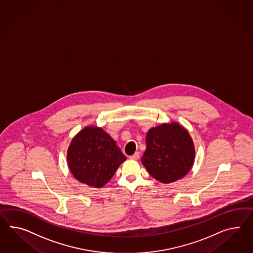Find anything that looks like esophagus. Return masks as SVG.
<instances>
[{"instance_id":"esophagus-1","label":"esophagus","mask_w":253,"mask_h":253,"mask_svg":"<svg viewBox=\"0 0 253 253\" xmlns=\"http://www.w3.org/2000/svg\"><path fill=\"white\" fill-rule=\"evenodd\" d=\"M129 159H131V160H138L139 159V153L136 152L134 155L129 156Z\"/></svg>"}]
</instances>
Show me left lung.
I'll return each instance as SVG.
<instances>
[{"label": "left lung", "mask_w": 253, "mask_h": 253, "mask_svg": "<svg viewBox=\"0 0 253 253\" xmlns=\"http://www.w3.org/2000/svg\"><path fill=\"white\" fill-rule=\"evenodd\" d=\"M146 145L141 162L149 174L162 183L183 178L194 165L193 138L187 129L177 122L151 127L146 135Z\"/></svg>", "instance_id": "8db88e82"}]
</instances>
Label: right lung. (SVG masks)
Returning a JSON list of instances; mask_svg holds the SVG:
<instances>
[{"instance_id": "1", "label": "right lung", "mask_w": 253, "mask_h": 253, "mask_svg": "<svg viewBox=\"0 0 253 253\" xmlns=\"http://www.w3.org/2000/svg\"><path fill=\"white\" fill-rule=\"evenodd\" d=\"M126 160L117 142L102 127L85 126L72 139L67 151L68 167L77 181L102 188Z\"/></svg>"}]
</instances>
